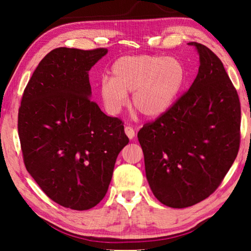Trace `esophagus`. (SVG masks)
Wrapping results in <instances>:
<instances>
[{
    "label": "esophagus",
    "instance_id": "34e87169",
    "mask_svg": "<svg viewBox=\"0 0 251 251\" xmlns=\"http://www.w3.org/2000/svg\"><path fill=\"white\" fill-rule=\"evenodd\" d=\"M125 134L127 135V137H128L129 139H133L135 137V135H136L134 128H133V127H130V126L125 127Z\"/></svg>",
    "mask_w": 251,
    "mask_h": 251
}]
</instances>
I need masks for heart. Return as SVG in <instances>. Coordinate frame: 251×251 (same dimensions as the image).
I'll use <instances>...</instances> for the list:
<instances>
[{"label": "heart", "instance_id": "b5f03b06", "mask_svg": "<svg viewBox=\"0 0 251 251\" xmlns=\"http://www.w3.org/2000/svg\"><path fill=\"white\" fill-rule=\"evenodd\" d=\"M185 83V69L179 59L161 55H137L118 58L110 69V78L101 80L100 97L106 112L116 115L133 93L131 108L155 118L171 108Z\"/></svg>", "mask_w": 251, "mask_h": 251}]
</instances>
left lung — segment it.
Instances as JSON below:
<instances>
[{
    "label": "left lung",
    "mask_w": 251,
    "mask_h": 251,
    "mask_svg": "<svg viewBox=\"0 0 251 251\" xmlns=\"http://www.w3.org/2000/svg\"><path fill=\"white\" fill-rule=\"evenodd\" d=\"M198 74L166 113L146 123L137 137L148 184L172 208L201 202L218 188L240 145V101L223 63L207 46Z\"/></svg>",
    "instance_id": "8db88e82"
}]
</instances>
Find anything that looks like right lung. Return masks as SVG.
Wrapping results in <instances>:
<instances>
[{"mask_svg": "<svg viewBox=\"0 0 251 251\" xmlns=\"http://www.w3.org/2000/svg\"><path fill=\"white\" fill-rule=\"evenodd\" d=\"M106 49L58 48L42 59L25 87L18 129L23 160L53 201L74 210L107 193L120 151L129 139L117 117L101 112L88 71Z\"/></svg>", "mask_w": 251, "mask_h": 251, "instance_id": "add662e5", "label": "right lung"}]
</instances>
